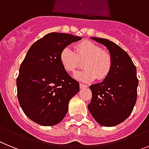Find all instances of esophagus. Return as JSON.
Listing matches in <instances>:
<instances>
[{"instance_id": "obj_1", "label": "esophagus", "mask_w": 149, "mask_h": 149, "mask_svg": "<svg viewBox=\"0 0 149 149\" xmlns=\"http://www.w3.org/2000/svg\"><path fill=\"white\" fill-rule=\"evenodd\" d=\"M88 85H86V84H80V88L81 89H84V88H88Z\"/></svg>"}]
</instances>
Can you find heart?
Wrapping results in <instances>:
<instances>
[{"instance_id": "obj_1", "label": "heart", "mask_w": 149, "mask_h": 149, "mask_svg": "<svg viewBox=\"0 0 149 149\" xmlns=\"http://www.w3.org/2000/svg\"><path fill=\"white\" fill-rule=\"evenodd\" d=\"M75 50L66 47L61 52V62L67 72L74 73L84 61L85 69L74 75L77 80L89 82L96 77L100 81L107 77L112 68L111 55L107 51L89 40L77 44Z\"/></svg>"}]
</instances>
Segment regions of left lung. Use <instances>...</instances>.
Segmentation results:
<instances>
[{
    "mask_svg": "<svg viewBox=\"0 0 149 149\" xmlns=\"http://www.w3.org/2000/svg\"><path fill=\"white\" fill-rule=\"evenodd\" d=\"M91 39L107 48L112 68L103 81L90 86L92 99L88 110L101 126H116L130 116L136 104L139 84L136 68L127 52L118 45L103 38Z\"/></svg>",
    "mask_w": 149,
    "mask_h": 149,
    "instance_id": "left-lung-1",
    "label": "left lung"
}]
</instances>
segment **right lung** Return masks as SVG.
<instances>
[{"label": "right lung", "mask_w": 149, "mask_h": 149, "mask_svg": "<svg viewBox=\"0 0 149 149\" xmlns=\"http://www.w3.org/2000/svg\"><path fill=\"white\" fill-rule=\"evenodd\" d=\"M82 38L51 33L35 42L20 65L17 78V97L26 116L41 126L59 123L70 100L79 91V83L61 62V51Z\"/></svg>", "instance_id": "obj_1"}]
</instances>
